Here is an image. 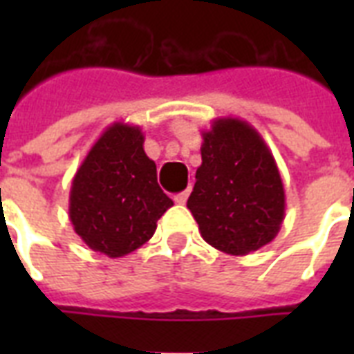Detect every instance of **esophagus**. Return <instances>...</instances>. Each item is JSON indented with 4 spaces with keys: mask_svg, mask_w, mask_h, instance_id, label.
Returning a JSON list of instances; mask_svg holds the SVG:
<instances>
[{
    "mask_svg": "<svg viewBox=\"0 0 354 354\" xmlns=\"http://www.w3.org/2000/svg\"><path fill=\"white\" fill-rule=\"evenodd\" d=\"M187 198H189V189H187V191H183V193H178L176 196H174V202H176V204H180V205H183L185 202H187Z\"/></svg>",
    "mask_w": 354,
    "mask_h": 354,
    "instance_id": "obj_1",
    "label": "esophagus"
}]
</instances>
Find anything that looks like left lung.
<instances>
[{"instance_id":"8db88e82","label":"left lung","mask_w":354,"mask_h":354,"mask_svg":"<svg viewBox=\"0 0 354 354\" xmlns=\"http://www.w3.org/2000/svg\"><path fill=\"white\" fill-rule=\"evenodd\" d=\"M202 138L187 207L204 241L230 255L266 246L285 221V189L264 139L236 118L215 119Z\"/></svg>"}]
</instances>
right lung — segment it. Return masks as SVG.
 <instances>
[{"label":"right lung","instance_id":"right-lung-1","mask_svg":"<svg viewBox=\"0 0 354 354\" xmlns=\"http://www.w3.org/2000/svg\"><path fill=\"white\" fill-rule=\"evenodd\" d=\"M141 128L113 122L80 163L69 191V221L93 252L122 257L154 235L172 204L145 154Z\"/></svg>","mask_w":354,"mask_h":354}]
</instances>
